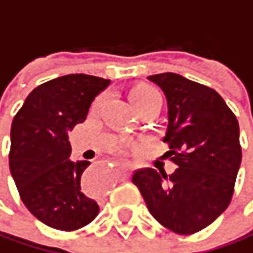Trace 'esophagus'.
I'll return each instance as SVG.
<instances>
[{
    "label": "esophagus",
    "instance_id": "obj_1",
    "mask_svg": "<svg viewBox=\"0 0 253 253\" xmlns=\"http://www.w3.org/2000/svg\"><path fill=\"white\" fill-rule=\"evenodd\" d=\"M118 172H120L121 178H127L129 174H130V168H129V167H121V168L118 169Z\"/></svg>",
    "mask_w": 253,
    "mask_h": 253
}]
</instances>
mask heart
<instances>
[{"mask_svg":"<svg viewBox=\"0 0 253 253\" xmlns=\"http://www.w3.org/2000/svg\"><path fill=\"white\" fill-rule=\"evenodd\" d=\"M129 97H130V102H132L135 109L151 105V103H162L160 93L157 91V89H154L153 86H148V85L135 86L130 91Z\"/></svg>","mask_w":253,"mask_h":253,"instance_id":"obj_1","label":"heart"}]
</instances>
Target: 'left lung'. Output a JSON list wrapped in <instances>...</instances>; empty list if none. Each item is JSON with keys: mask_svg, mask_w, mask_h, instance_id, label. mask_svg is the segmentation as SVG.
I'll use <instances>...</instances> for the list:
<instances>
[{"mask_svg": "<svg viewBox=\"0 0 253 253\" xmlns=\"http://www.w3.org/2000/svg\"><path fill=\"white\" fill-rule=\"evenodd\" d=\"M168 103L171 175L153 168L132 175L153 217L175 234H195L229 206L242 164L239 121L213 88L177 73L148 76Z\"/></svg>", "mask_w": 253, "mask_h": 253, "instance_id": "8db88e82", "label": "left lung"}]
</instances>
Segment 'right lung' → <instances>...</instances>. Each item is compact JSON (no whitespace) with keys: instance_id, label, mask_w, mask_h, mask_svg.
Returning a JSON list of instances; mask_svg holds the SVG:
<instances>
[{"instance_id":"right-lung-1","label":"right lung","mask_w":253,"mask_h":253,"mask_svg":"<svg viewBox=\"0 0 253 253\" xmlns=\"http://www.w3.org/2000/svg\"><path fill=\"white\" fill-rule=\"evenodd\" d=\"M109 84L82 73L60 76L34 88L13 118L11 177L25 207L50 228L75 231L99 214L82 180L89 162L70 160L69 132Z\"/></svg>"}]
</instances>
